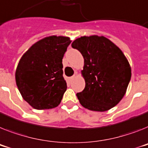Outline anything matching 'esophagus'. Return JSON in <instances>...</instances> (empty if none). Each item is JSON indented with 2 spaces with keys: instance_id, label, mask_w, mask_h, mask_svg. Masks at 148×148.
Masks as SVG:
<instances>
[{
  "instance_id": "34e87169",
  "label": "esophagus",
  "mask_w": 148,
  "mask_h": 148,
  "mask_svg": "<svg viewBox=\"0 0 148 148\" xmlns=\"http://www.w3.org/2000/svg\"><path fill=\"white\" fill-rule=\"evenodd\" d=\"M76 74H77V72H76V73H75V74H74V75H73V76H72V77H70V80H73V79H74V78L75 77V76H76Z\"/></svg>"
}]
</instances>
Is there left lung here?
Returning a JSON list of instances; mask_svg holds the SVG:
<instances>
[{"label": "left lung", "instance_id": "8db88e82", "mask_svg": "<svg viewBox=\"0 0 148 148\" xmlns=\"http://www.w3.org/2000/svg\"><path fill=\"white\" fill-rule=\"evenodd\" d=\"M71 47L84 59L82 76L85 88L77 93L83 107L106 111L116 106L126 94L131 79V67L121 49L104 36H84Z\"/></svg>", "mask_w": 148, "mask_h": 148}]
</instances>
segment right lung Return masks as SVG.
Here are the masks:
<instances>
[{"mask_svg": "<svg viewBox=\"0 0 148 148\" xmlns=\"http://www.w3.org/2000/svg\"><path fill=\"white\" fill-rule=\"evenodd\" d=\"M71 40L68 37L49 36L30 47L16 71L17 87L25 101L37 110L54 108L67 89L62 59Z\"/></svg>", "mask_w": 148, "mask_h": 148, "instance_id": "right-lung-1", "label": "right lung"}]
</instances>
